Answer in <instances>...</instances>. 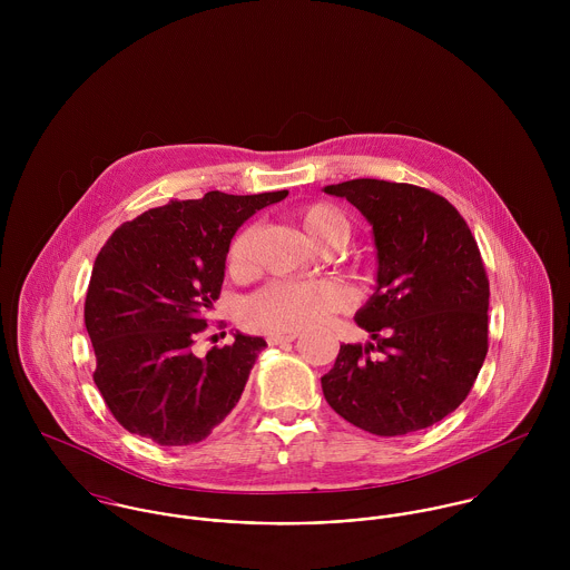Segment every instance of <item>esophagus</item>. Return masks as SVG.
<instances>
[{"label":"esophagus","mask_w":570,"mask_h":570,"mask_svg":"<svg viewBox=\"0 0 570 570\" xmlns=\"http://www.w3.org/2000/svg\"><path fill=\"white\" fill-rule=\"evenodd\" d=\"M298 337V333H269L267 335V342L274 346V344H285V342H294Z\"/></svg>","instance_id":"34e87169"}]
</instances>
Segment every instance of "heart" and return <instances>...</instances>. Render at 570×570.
Returning a JSON list of instances; mask_svg holds the SVG:
<instances>
[{"label": "heart", "mask_w": 570, "mask_h": 570, "mask_svg": "<svg viewBox=\"0 0 570 570\" xmlns=\"http://www.w3.org/2000/svg\"><path fill=\"white\" fill-rule=\"evenodd\" d=\"M305 235L321 247L333 249L346 244L351 224L342 210L331 204H312L298 213ZM254 228L247 226L228 247V265L233 272H245L252 261ZM351 305V292L342 281H274L242 305V323L263 333H296L323 323L328 314Z\"/></svg>", "instance_id": "heart-1"}]
</instances>
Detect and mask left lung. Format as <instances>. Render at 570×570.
Wrapping results in <instances>:
<instances>
[{
	"instance_id": "obj_1",
	"label": "left lung",
	"mask_w": 570,
	"mask_h": 570,
	"mask_svg": "<svg viewBox=\"0 0 570 570\" xmlns=\"http://www.w3.org/2000/svg\"><path fill=\"white\" fill-rule=\"evenodd\" d=\"M373 226L377 287L355 314L366 346L342 344L323 382L348 423L400 436L463 404L488 355L489 281L481 249L441 195L384 179L325 186Z\"/></svg>"
}]
</instances>
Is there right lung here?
I'll list each match as a JSON object with an SVG mask.
<instances>
[{
  "label": "right lung",
  "mask_w": 570,
  "mask_h": 570,
  "mask_svg": "<svg viewBox=\"0 0 570 570\" xmlns=\"http://www.w3.org/2000/svg\"><path fill=\"white\" fill-rule=\"evenodd\" d=\"M287 197L206 193L170 199L122 224L100 247L85 298V326L96 355L94 382L116 421L158 445L204 441L242 400L267 346L235 342L195 355L219 298L226 254L256 210Z\"/></svg>",
  "instance_id": "1"
}]
</instances>
